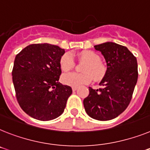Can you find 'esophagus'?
Instances as JSON below:
<instances>
[{"instance_id":"esophagus-1","label":"esophagus","mask_w":150,"mask_h":150,"mask_svg":"<svg viewBox=\"0 0 150 150\" xmlns=\"http://www.w3.org/2000/svg\"><path fill=\"white\" fill-rule=\"evenodd\" d=\"M76 89H77V87H76V86H73V87H72V90L74 91V92H75Z\"/></svg>"}]
</instances>
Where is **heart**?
I'll return each mask as SVG.
<instances>
[{"label": "heart", "mask_w": 150, "mask_h": 150, "mask_svg": "<svg viewBox=\"0 0 150 150\" xmlns=\"http://www.w3.org/2000/svg\"><path fill=\"white\" fill-rule=\"evenodd\" d=\"M80 61L86 62L82 71L83 74L68 73L64 74L61 80L64 84L70 86H80L83 84L89 83L93 79L100 80L105 74V67L100 61V57L92 51H83L79 54ZM75 66L73 56L69 53L63 54L60 59V67L62 71L68 72Z\"/></svg>", "instance_id": "b5f03b06"}]
</instances>
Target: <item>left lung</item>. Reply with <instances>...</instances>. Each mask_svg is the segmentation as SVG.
<instances>
[{"instance_id":"obj_1","label":"left lung","mask_w":150,"mask_h":150,"mask_svg":"<svg viewBox=\"0 0 150 150\" xmlns=\"http://www.w3.org/2000/svg\"><path fill=\"white\" fill-rule=\"evenodd\" d=\"M94 48L104 56L107 70L99 83L102 88L89 87L83 105L92 118L108 121L121 115L130 104L137 82V61L127 48L114 42H105Z\"/></svg>"}]
</instances>
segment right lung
I'll return each mask as SVG.
<instances>
[{
    "mask_svg": "<svg viewBox=\"0 0 150 150\" xmlns=\"http://www.w3.org/2000/svg\"><path fill=\"white\" fill-rule=\"evenodd\" d=\"M64 49L54 45L26 46L15 57L13 83L17 102L25 113L39 121L57 118L64 112L72 89L60 83V59Z\"/></svg>",
    "mask_w": 150,
    "mask_h": 150,
    "instance_id": "add662e5",
    "label": "right lung"
}]
</instances>
